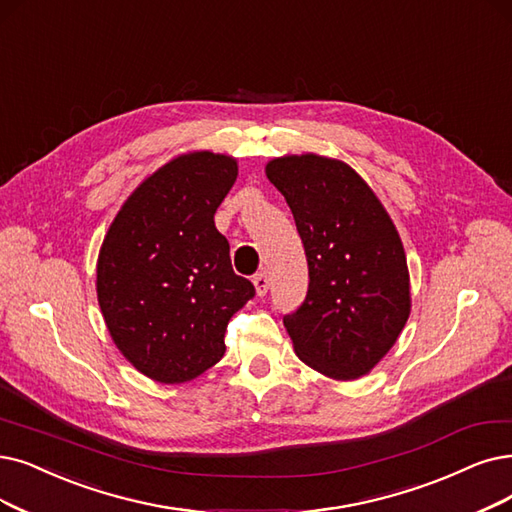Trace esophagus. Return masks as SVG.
Wrapping results in <instances>:
<instances>
[{"mask_svg":"<svg viewBox=\"0 0 512 512\" xmlns=\"http://www.w3.org/2000/svg\"><path fill=\"white\" fill-rule=\"evenodd\" d=\"M254 285H256V294L258 296H264L269 292V275L267 273H256L254 275Z\"/></svg>","mask_w":512,"mask_h":512,"instance_id":"1","label":"esophagus"}]
</instances>
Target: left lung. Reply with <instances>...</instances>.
Returning <instances> with one entry per match:
<instances>
[{
    "instance_id": "8db88e82",
    "label": "left lung",
    "mask_w": 512,
    "mask_h": 512,
    "mask_svg": "<svg viewBox=\"0 0 512 512\" xmlns=\"http://www.w3.org/2000/svg\"><path fill=\"white\" fill-rule=\"evenodd\" d=\"M267 176L288 201L309 262V290L283 315L294 351L325 376L359 378L391 351L410 317V273L395 224L342 161L281 157Z\"/></svg>"
}]
</instances>
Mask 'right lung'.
Returning a JSON list of instances; mask_svg holds the SVG:
<instances>
[{
  "mask_svg": "<svg viewBox=\"0 0 512 512\" xmlns=\"http://www.w3.org/2000/svg\"><path fill=\"white\" fill-rule=\"evenodd\" d=\"M235 178L233 157H176L130 195L102 241V317L117 349L157 382H187L218 363L231 317L256 294L233 273L214 224Z\"/></svg>",
  "mask_w": 512,
  "mask_h": 512,
  "instance_id": "obj_1",
  "label": "right lung"
}]
</instances>
